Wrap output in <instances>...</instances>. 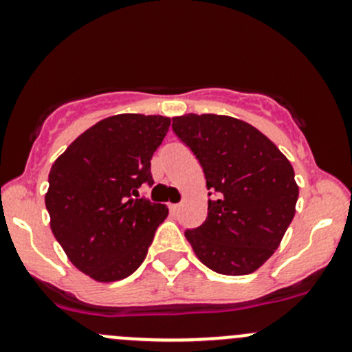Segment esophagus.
I'll list each match as a JSON object with an SVG mask.
<instances>
[{
    "mask_svg": "<svg viewBox=\"0 0 352 352\" xmlns=\"http://www.w3.org/2000/svg\"><path fill=\"white\" fill-rule=\"evenodd\" d=\"M180 208H182V204H170V211L172 212H179Z\"/></svg>",
    "mask_w": 352,
    "mask_h": 352,
    "instance_id": "obj_1",
    "label": "esophagus"
}]
</instances>
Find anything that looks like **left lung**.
<instances>
[{
  "label": "left lung",
  "mask_w": 352,
  "mask_h": 352,
  "mask_svg": "<svg viewBox=\"0 0 352 352\" xmlns=\"http://www.w3.org/2000/svg\"><path fill=\"white\" fill-rule=\"evenodd\" d=\"M173 133L192 150L208 187V218L187 230L199 261L225 276L257 271L281 243L296 212L289 160L248 122L216 113L173 117Z\"/></svg>",
  "instance_id": "left-lung-1"
}]
</instances>
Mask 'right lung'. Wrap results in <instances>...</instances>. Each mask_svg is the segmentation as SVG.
<instances>
[{"mask_svg":"<svg viewBox=\"0 0 352 352\" xmlns=\"http://www.w3.org/2000/svg\"><path fill=\"white\" fill-rule=\"evenodd\" d=\"M172 119L144 113L107 117L52 163L45 208L51 230L76 269L98 283L133 274L168 208L140 197L153 186L151 156Z\"/></svg>","mask_w":352,"mask_h":352,"instance_id":"add662e5","label":"right lung"}]
</instances>
